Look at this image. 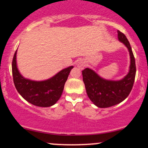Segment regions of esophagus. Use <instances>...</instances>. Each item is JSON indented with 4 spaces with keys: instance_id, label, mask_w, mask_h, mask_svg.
I'll use <instances>...</instances> for the list:
<instances>
[{
    "instance_id": "34e87169",
    "label": "esophagus",
    "mask_w": 148,
    "mask_h": 148,
    "mask_svg": "<svg viewBox=\"0 0 148 148\" xmlns=\"http://www.w3.org/2000/svg\"><path fill=\"white\" fill-rule=\"evenodd\" d=\"M76 65H77V67H79V68L83 69L85 67V66H86V62L83 60H79L76 62Z\"/></svg>"
}]
</instances>
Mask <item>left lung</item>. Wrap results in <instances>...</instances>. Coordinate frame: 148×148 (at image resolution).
Listing matches in <instances>:
<instances>
[{
	"label": "left lung",
	"instance_id": "1",
	"mask_svg": "<svg viewBox=\"0 0 148 148\" xmlns=\"http://www.w3.org/2000/svg\"><path fill=\"white\" fill-rule=\"evenodd\" d=\"M118 40L128 49L131 58L130 72L124 79L108 81L89 68L82 71L83 81L88 97L99 108H108L122 102L130 95L134 86L136 68L133 52L125 34L118 30Z\"/></svg>",
	"mask_w": 148,
	"mask_h": 148
}]
</instances>
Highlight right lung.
Instances as JSON below:
<instances>
[{"mask_svg":"<svg viewBox=\"0 0 148 148\" xmlns=\"http://www.w3.org/2000/svg\"><path fill=\"white\" fill-rule=\"evenodd\" d=\"M17 51V50H16ZM16 51L13 57L12 69L16 90L27 101L40 107L51 106L58 101L73 66L67 67L52 78L43 81H34L23 78L16 67Z\"/></svg>","mask_w":148,"mask_h":148,"instance_id":"1","label":"right lung"}]
</instances>
